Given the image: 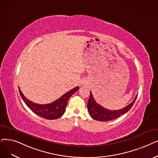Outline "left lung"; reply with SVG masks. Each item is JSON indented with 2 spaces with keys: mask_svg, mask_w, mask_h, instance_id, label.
I'll return each instance as SVG.
<instances>
[{
  "mask_svg": "<svg viewBox=\"0 0 158 158\" xmlns=\"http://www.w3.org/2000/svg\"><path fill=\"white\" fill-rule=\"evenodd\" d=\"M137 97H138V95H135L134 99L132 101V102H130L128 105L123 108L117 110H111L106 109L98 104L95 101L90 91V98H89L87 105L88 111L92 118L95 120L99 121H107L113 120L114 119L119 118L121 115L125 114L128 110H130V109L132 108V106L134 104Z\"/></svg>",
  "mask_w": 158,
  "mask_h": 158,
  "instance_id": "left-lung-1",
  "label": "left lung"
}]
</instances>
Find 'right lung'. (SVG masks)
<instances>
[{"instance_id": "1", "label": "right lung", "mask_w": 158, "mask_h": 158, "mask_svg": "<svg viewBox=\"0 0 158 158\" xmlns=\"http://www.w3.org/2000/svg\"><path fill=\"white\" fill-rule=\"evenodd\" d=\"M78 90L79 86H76L51 103L41 105L35 103V102L28 100L24 95L19 87L20 95L28 107L40 117L51 120L59 118L64 114L68 100L71 96Z\"/></svg>"}]
</instances>
